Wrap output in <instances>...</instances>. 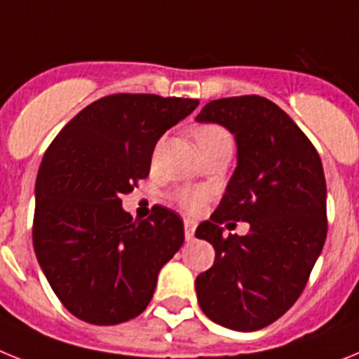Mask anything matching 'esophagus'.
Segmentation results:
<instances>
[{
	"label": "esophagus",
	"mask_w": 359,
	"mask_h": 359,
	"mask_svg": "<svg viewBox=\"0 0 359 359\" xmlns=\"http://www.w3.org/2000/svg\"><path fill=\"white\" fill-rule=\"evenodd\" d=\"M195 228H197V224H195L194 221H186V222H184V236H186V241H194V237H195Z\"/></svg>",
	"instance_id": "esophagus-1"
}]
</instances>
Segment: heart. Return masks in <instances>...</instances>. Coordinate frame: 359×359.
Wrapping results in <instances>:
<instances>
[{"label": "heart", "instance_id": "b5f03b06", "mask_svg": "<svg viewBox=\"0 0 359 359\" xmlns=\"http://www.w3.org/2000/svg\"><path fill=\"white\" fill-rule=\"evenodd\" d=\"M194 137L197 140L198 147H204L208 144L219 142V140H231L230 135L219 126H201L194 131ZM208 201L206 189H182L177 194V203L184 208L186 212L197 213L203 210Z\"/></svg>", "mask_w": 359, "mask_h": 359}]
</instances>
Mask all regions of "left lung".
<instances>
[{"label":"left lung","instance_id":"8db88e82","mask_svg":"<svg viewBox=\"0 0 359 359\" xmlns=\"http://www.w3.org/2000/svg\"><path fill=\"white\" fill-rule=\"evenodd\" d=\"M197 122L219 123L237 144V165L210 221L195 237L215 248L197 276L198 305L213 323L254 332L297 301L327 239V184L316 147L281 107L263 96L212 100ZM245 220L246 236L220 224Z\"/></svg>","mask_w":359,"mask_h":359}]
</instances>
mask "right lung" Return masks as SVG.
<instances>
[{
  "instance_id": "add662e5",
  "label": "right lung",
  "mask_w": 359,
  "mask_h": 359,
  "mask_svg": "<svg viewBox=\"0 0 359 359\" xmlns=\"http://www.w3.org/2000/svg\"><path fill=\"white\" fill-rule=\"evenodd\" d=\"M198 100L111 95L56 135L36 179L32 243L63 306L93 325H118L146 310L161 268L184 243V224L155 206L144 221L122 208L151 168L158 138Z\"/></svg>"
}]
</instances>
